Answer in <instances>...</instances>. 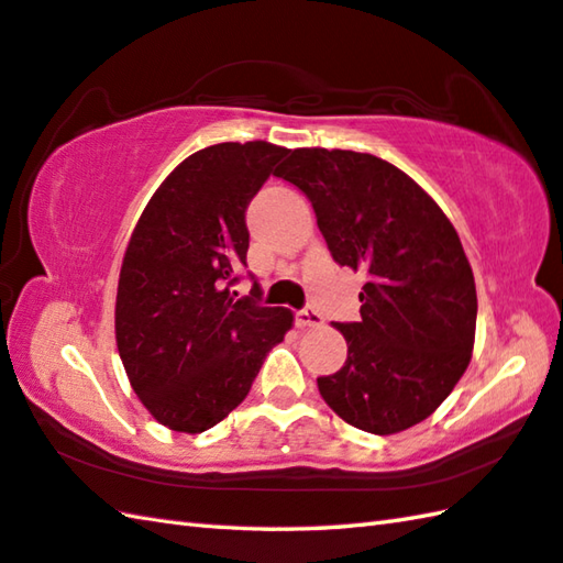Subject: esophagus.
<instances>
[{
  "label": "esophagus",
  "instance_id": "1",
  "mask_svg": "<svg viewBox=\"0 0 563 563\" xmlns=\"http://www.w3.org/2000/svg\"><path fill=\"white\" fill-rule=\"evenodd\" d=\"M296 325L298 328H318V325H323V316H320L316 308H301V311H296Z\"/></svg>",
  "mask_w": 563,
  "mask_h": 563
}]
</instances>
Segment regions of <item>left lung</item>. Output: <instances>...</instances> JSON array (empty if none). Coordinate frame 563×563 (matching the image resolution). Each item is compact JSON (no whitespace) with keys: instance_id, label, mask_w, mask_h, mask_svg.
<instances>
[{"instance_id":"obj_1","label":"left lung","mask_w":563,"mask_h":563,"mask_svg":"<svg viewBox=\"0 0 563 563\" xmlns=\"http://www.w3.org/2000/svg\"><path fill=\"white\" fill-rule=\"evenodd\" d=\"M313 203L332 260L364 269L360 323L340 372L318 378L338 416L372 434L432 416L466 372L476 284L450 218L406 172L369 153L298 147L277 169Z\"/></svg>"}]
</instances>
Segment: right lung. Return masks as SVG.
<instances>
[{"label":"right lung","mask_w":563,"mask_h":563,"mask_svg":"<svg viewBox=\"0 0 563 563\" xmlns=\"http://www.w3.org/2000/svg\"><path fill=\"white\" fill-rule=\"evenodd\" d=\"M289 153L267 141L218 143L157 187L125 247L117 347L133 391L175 432L199 434L243 404L267 352L294 325L289 308L235 298L247 267L245 209Z\"/></svg>","instance_id":"obj_1"}]
</instances>
